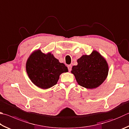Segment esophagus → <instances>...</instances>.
<instances>
[{
  "instance_id": "1",
  "label": "esophagus",
  "mask_w": 129,
  "mask_h": 129,
  "mask_svg": "<svg viewBox=\"0 0 129 129\" xmlns=\"http://www.w3.org/2000/svg\"><path fill=\"white\" fill-rule=\"evenodd\" d=\"M68 68L69 72H71V70H72V65H68Z\"/></svg>"
}]
</instances>
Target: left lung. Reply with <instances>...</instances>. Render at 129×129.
Segmentation results:
<instances>
[{
    "instance_id": "left-lung-1",
    "label": "left lung",
    "mask_w": 129,
    "mask_h": 129,
    "mask_svg": "<svg viewBox=\"0 0 129 129\" xmlns=\"http://www.w3.org/2000/svg\"><path fill=\"white\" fill-rule=\"evenodd\" d=\"M78 64L71 71L77 83L86 88L92 89L102 85L108 74V65L105 58L96 51L90 55H83L77 60Z\"/></svg>"
}]
</instances>
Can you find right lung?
I'll use <instances>...</instances> for the list:
<instances>
[{"label": "right lung", "mask_w": 129, "mask_h": 129, "mask_svg": "<svg viewBox=\"0 0 129 129\" xmlns=\"http://www.w3.org/2000/svg\"><path fill=\"white\" fill-rule=\"evenodd\" d=\"M26 69L31 82L37 87L47 89L57 83L60 75L68 72L51 53L44 54L40 50L33 52L26 61Z\"/></svg>", "instance_id": "right-lung-1"}]
</instances>
